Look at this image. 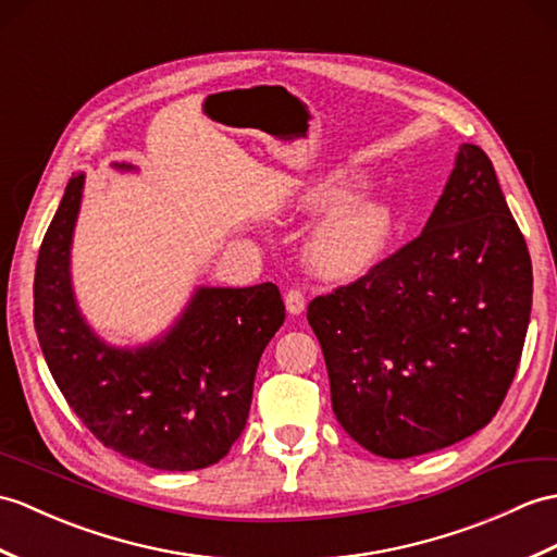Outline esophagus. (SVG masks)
Returning a JSON list of instances; mask_svg holds the SVG:
<instances>
[{
  "instance_id": "34e87169",
  "label": "esophagus",
  "mask_w": 557,
  "mask_h": 557,
  "mask_svg": "<svg viewBox=\"0 0 557 557\" xmlns=\"http://www.w3.org/2000/svg\"><path fill=\"white\" fill-rule=\"evenodd\" d=\"M284 304H287V310L292 315H301L306 310V296L301 289L292 287L287 294H284Z\"/></svg>"
}]
</instances>
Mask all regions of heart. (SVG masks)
<instances>
[{
	"instance_id": "b5f03b06",
	"label": "heart",
	"mask_w": 557,
	"mask_h": 557,
	"mask_svg": "<svg viewBox=\"0 0 557 557\" xmlns=\"http://www.w3.org/2000/svg\"><path fill=\"white\" fill-rule=\"evenodd\" d=\"M363 180L334 171L299 191V209L310 215L330 213L310 230L304 244V263L310 275L327 282H348L377 263L392 235V211L380 201H355Z\"/></svg>"
}]
</instances>
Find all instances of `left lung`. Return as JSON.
I'll list each match as a JSON object with an SVG mask.
<instances>
[{"instance_id":"1","label":"left lung","mask_w":557,"mask_h":557,"mask_svg":"<svg viewBox=\"0 0 557 557\" xmlns=\"http://www.w3.org/2000/svg\"><path fill=\"white\" fill-rule=\"evenodd\" d=\"M532 258L494 163L462 145L420 237L368 275L315 296L332 410L382 458H412L482 430L520 366Z\"/></svg>"}]
</instances>
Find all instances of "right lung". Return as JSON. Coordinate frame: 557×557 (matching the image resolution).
I'll use <instances>...</instances> for the list:
<instances>
[{"label":"right lung","instance_id":"1","mask_svg":"<svg viewBox=\"0 0 557 557\" xmlns=\"http://www.w3.org/2000/svg\"><path fill=\"white\" fill-rule=\"evenodd\" d=\"M83 185V173L69 180L35 268V332L51 377L115 454L168 472L209 468L247 424L258 360L284 322L280 289L199 287L161 339L109 346L81 315L71 284Z\"/></svg>","mask_w":557,"mask_h":557}]
</instances>
